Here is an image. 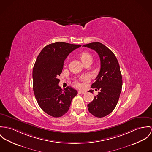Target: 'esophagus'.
<instances>
[{
    "label": "esophagus",
    "mask_w": 152,
    "mask_h": 152,
    "mask_svg": "<svg viewBox=\"0 0 152 152\" xmlns=\"http://www.w3.org/2000/svg\"><path fill=\"white\" fill-rule=\"evenodd\" d=\"M78 93L79 94H84L86 93V92L82 91H78Z\"/></svg>",
    "instance_id": "1"
}]
</instances>
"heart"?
<instances>
[{
  "label": "heart",
  "mask_w": 152,
  "mask_h": 152,
  "mask_svg": "<svg viewBox=\"0 0 152 152\" xmlns=\"http://www.w3.org/2000/svg\"><path fill=\"white\" fill-rule=\"evenodd\" d=\"M80 58L82 60V62L84 64L87 61H92L93 62V57H92V56L88 52H83L82 53V54H80ZM83 82H87L88 81V78L86 76H82V78H81ZM75 86L77 87H82V84L79 83V82H75Z\"/></svg>",
  "instance_id": "1"
}]
</instances>
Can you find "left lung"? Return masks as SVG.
<instances>
[{"instance_id": "left-lung-1", "label": "left lung", "mask_w": 152, "mask_h": 152, "mask_svg": "<svg viewBox=\"0 0 152 152\" xmlns=\"http://www.w3.org/2000/svg\"><path fill=\"white\" fill-rule=\"evenodd\" d=\"M83 46L95 50L101 61V69L91 85V88L101 91L87 105L88 109L95 117H105L115 108L121 91L123 80L119 64L113 53L101 43L93 42ZM88 92L93 93V90Z\"/></svg>"}]
</instances>
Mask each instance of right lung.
Wrapping results in <instances>:
<instances>
[{"instance_id":"obj_1","label":"right lung","mask_w":152,"mask_h":152,"mask_svg":"<svg viewBox=\"0 0 152 152\" xmlns=\"http://www.w3.org/2000/svg\"><path fill=\"white\" fill-rule=\"evenodd\" d=\"M81 47L65 42H56L44 47L37 56L33 69V89L41 109L54 117L62 116L69 110L77 91L67 87L64 90L57 78L62 73L64 61L74 50Z\"/></svg>"}]
</instances>
